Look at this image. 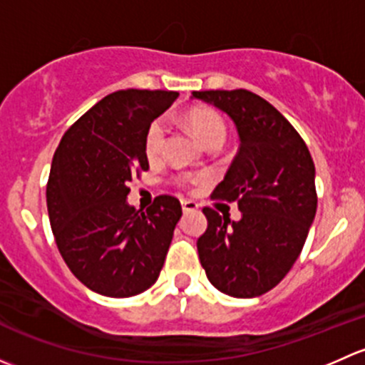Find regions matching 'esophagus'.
I'll use <instances>...</instances> for the list:
<instances>
[{
	"label": "esophagus",
	"instance_id": "34e87169",
	"mask_svg": "<svg viewBox=\"0 0 365 365\" xmlns=\"http://www.w3.org/2000/svg\"><path fill=\"white\" fill-rule=\"evenodd\" d=\"M200 208V205L196 203V201H190V200H182V210L183 212H196V210Z\"/></svg>",
	"mask_w": 365,
	"mask_h": 365
}]
</instances>
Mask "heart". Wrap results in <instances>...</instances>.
I'll list each match as a JSON object with an SVG mask.
<instances>
[{
  "label": "heart",
  "instance_id": "heart-1",
  "mask_svg": "<svg viewBox=\"0 0 365 365\" xmlns=\"http://www.w3.org/2000/svg\"><path fill=\"white\" fill-rule=\"evenodd\" d=\"M187 123L194 130V134L200 138L203 145H210L212 141H224L226 138V121L222 120L219 113L213 109H194L187 114ZM165 143V121L157 118L150 123L148 130L145 134V153L148 159H157L164 150ZM206 180L203 173H185L178 176V182L182 185H200Z\"/></svg>",
  "mask_w": 365,
  "mask_h": 365
}]
</instances>
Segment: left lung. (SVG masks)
I'll return each mask as SVG.
<instances>
[{
  "mask_svg": "<svg viewBox=\"0 0 365 365\" xmlns=\"http://www.w3.org/2000/svg\"><path fill=\"white\" fill-rule=\"evenodd\" d=\"M237 125L240 148L212 197L237 201L240 220L203 208L197 238L206 277L219 292L254 298L292 270L316 215L314 162L293 125L247 90L192 91Z\"/></svg>",
  "mask_w": 365,
  "mask_h": 365,
  "instance_id": "1",
  "label": "left lung"
}]
</instances>
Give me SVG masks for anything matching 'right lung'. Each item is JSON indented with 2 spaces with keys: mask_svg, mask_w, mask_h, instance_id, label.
<instances>
[{
  "mask_svg": "<svg viewBox=\"0 0 365 365\" xmlns=\"http://www.w3.org/2000/svg\"><path fill=\"white\" fill-rule=\"evenodd\" d=\"M176 91L120 90L102 98L61 138L47 182L58 251L98 295L127 298L159 277L182 205L157 196L146 212L127 203L132 176L148 169L145 134Z\"/></svg>",
  "mask_w": 365,
  "mask_h": 365,
  "instance_id": "1",
  "label": "right lung"
}]
</instances>
